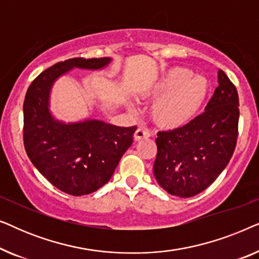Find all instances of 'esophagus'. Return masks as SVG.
Segmentation results:
<instances>
[{
  "label": "esophagus",
  "instance_id": "1",
  "mask_svg": "<svg viewBox=\"0 0 259 259\" xmlns=\"http://www.w3.org/2000/svg\"><path fill=\"white\" fill-rule=\"evenodd\" d=\"M151 137V132L146 128H143V127H139L134 133V139L137 141L141 139H147V138Z\"/></svg>",
  "mask_w": 259,
  "mask_h": 259
}]
</instances>
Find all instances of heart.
<instances>
[{
    "mask_svg": "<svg viewBox=\"0 0 259 259\" xmlns=\"http://www.w3.org/2000/svg\"><path fill=\"white\" fill-rule=\"evenodd\" d=\"M207 91L205 77L192 75L189 69L180 67L169 69L148 92L158 98L152 106V118L164 128L186 125L200 109Z\"/></svg>",
    "mask_w": 259,
    "mask_h": 259,
    "instance_id": "heart-1",
    "label": "heart"
}]
</instances>
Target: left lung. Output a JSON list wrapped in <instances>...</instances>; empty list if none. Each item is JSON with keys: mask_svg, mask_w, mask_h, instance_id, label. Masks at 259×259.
I'll return each instance as SVG.
<instances>
[{"mask_svg": "<svg viewBox=\"0 0 259 259\" xmlns=\"http://www.w3.org/2000/svg\"><path fill=\"white\" fill-rule=\"evenodd\" d=\"M218 87L201 114L175 130L159 131L153 173L172 196L190 198L207 189L229 164L238 138L236 86L219 69Z\"/></svg>", "mask_w": 259, "mask_h": 259, "instance_id": "obj_1", "label": "left lung"}]
</instances>
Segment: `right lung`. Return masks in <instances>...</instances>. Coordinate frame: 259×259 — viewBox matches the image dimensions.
I'll return each mask as SVG.
<instances>
[{
  "label": "right lung",
  "instance_id": "add662e5",
  "mask_svg": "<svg viewBox=\"0 0 259 259\" xmlns=\"http://www.w3.org/2000/svg\"><path fill=\"white\" fill-rule=\"evenodd\" d=\"M111 59L74 58L55 63L28 87L23 102V144L28 158L56 189L84 196L108 183L122 154L133 143L137 126L119 127L100 120L56 121L48 111L53 82L77 67L99 69Z\"/></svg>",
  "mask_w": 259,
  "mask_h": 259
}]
</instances>
